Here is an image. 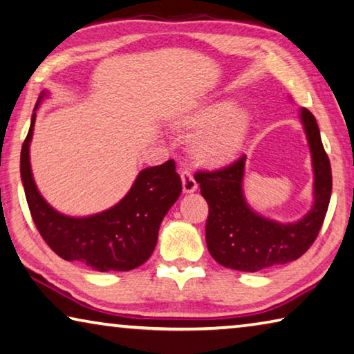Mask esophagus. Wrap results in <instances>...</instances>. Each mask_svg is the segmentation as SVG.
I'll list each match as a JSON object with an SVG mask.
<instances>
[{"instance_id": "34e87169", "label": "esophagus", "mask_w": 354, "mask_h": 354, "mask_svg": "<svg viewBox=\"0 0 354 354\" xmlns=\"http://www.w3.org/2000/svg\"><path fill=\"white\" fill-rule=\"evenodd\" d=\"M182 187H183V193L185 194H191L194 193V191L197 189V183L194 180V177L191 176V172L188 171H183L182 174Z\"/></svg>"}]
</instances>
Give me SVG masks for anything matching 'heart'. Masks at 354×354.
Wrapping results in <instances>:
<instances>
[{
  "instance_id": "b5f03b06",
  "label": "heart",
  "mask_w": 354,
  "mask_h": 354,
  "mask_svg": "<svg viewBox=\"0 0 354 354\" xmlns=\"http://www.w3.org/2000/svg\"><path fill=\"white\" fill-rule=\"evenodd\" d=\"M174 126L194 132L188 141L191 160L203 169L214 171L238 158L250 133L252 118L245 109L234 107L230 99H218L177 113Z\"/></svg>"
}]
</instances>
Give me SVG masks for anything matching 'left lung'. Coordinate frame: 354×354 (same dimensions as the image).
I'll list each match as a JSON object with an SVG mask.
<instances>
[{"label": "left lung", "mask_w": 354, "mask_h": 354, "mask_svg": "<svg viewBox=\"0 0 354 354\" xmlns=\"http://www.w3.org/2000/svg\"><path fill=\"white\" fill-rule=\"evenodd\" d=\"M314 171V203L297 222L281 224L253 212L243 191L245 155L214 172H196L201 194L208 202L207 247L221 266L258 272L299 259L317 238L333 189L330 158L322 145L314 115L300 110Z\"/></svg>", "instance_id": "1"}]
</instances>
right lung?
Returning <instances> with one entry per match:
<instances>
[{
  "instance_id": "obj_1",
  "label": "right lung",
  "mask_w": 354,
  "mask_h": 354,
  "mask_svg": "<svg viewBox=\"0 0 354 354\" xmlns=\"http://www.w3.org/2000/svg\"><path fill=\"white\" fill-rule=\"evenodd\" d=\"M21 147L20 172L28 207L37 230L60 258L77 261L97 272H127L146 263L157 245L161 221L182 193L174 160L142 169L122 199L102 213L73 218L59 213L37 189L29 161L37 109Z\"/></svg>"
}]
</instances>
